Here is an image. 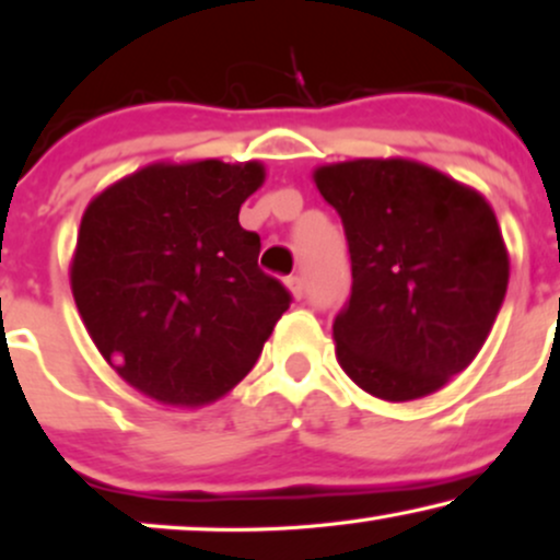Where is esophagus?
Returning <instances> with one entry per match:
<instances>
[{"mask_svg":"<svg viewBox=\"0 0 560 560\" xmlns=\"http://www.w3.org/2000/svg\"><path fill=\"white\" fill-rule=\"evenodd\" d=\"M287 287L296 299L304 296V279L302 277H287Z\"/></svg>","mask_w":560,"mask_h":560,"instance_id":"1","label":"esophagus"}]
</instances>
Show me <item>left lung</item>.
I'll use <instances>...</instances> for the list:
<instances>
[{
    "label": "left lung",
    "instance_id": "1",
    "mask_svg": "<svg viewBox=\"0 0 560 560\" xmlns=\"http://www.w3.org/2000/svg\"><path fill=\"white\" fill-rule=\"evenodd\" d=\"M345 226L352 294L334 316L337 360L364 392L407 402L440 389L486 345L508 254L486 198L402 158L322 165Z\"/></svg>",
    "mask_w": 560,
    "mask_h": 560
}]
</instances>
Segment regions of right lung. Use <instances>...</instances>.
I'll return each instance as SVG.
<instances>
[{
	"instance_id": "obj_1",
	"label": "right lung",
	"mask_w": 560,
	"mask_h": 560,
	"mask_svg": "<svg viewBox=\"0 0 560 560\" xmlns=\"http://www.w3.org/2000/svg\"><path fill=\"white\" fill-rule=\"evenodd\" d=\"M261 163H155L103 190L82 215L72 296L100 354L163 405L213 402L252 372L291 304L258 269L261 238L241 203Z\"/></svg>"
}]
</instances>
